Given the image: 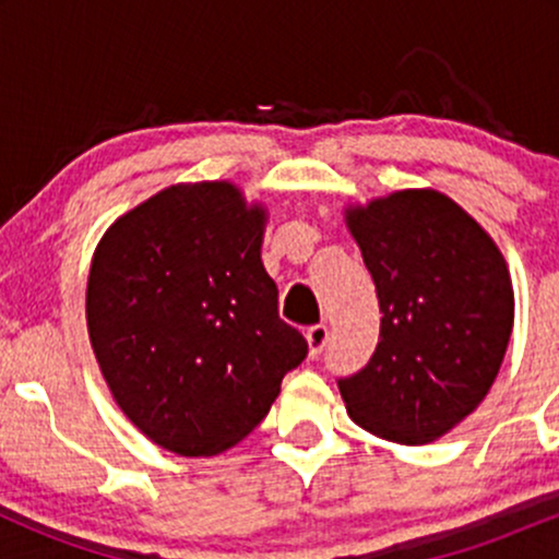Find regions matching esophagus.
Here are the masks:
<instances>
[{
    "instance_id": "obj_1",
    "label": "esophagus",
    "mask_w": 559,
    "mask_h": 559,
    "mask_svg": "<svg viewBox=\"0 0 559 559\" xmlns=\"http://www.w3.org/2000/svg\"><path fill=\"white\" fill-rule=\"evenodd\" d=\"M305 338L307 346H310V357H318L325 349V344H329V329L325 325H312V329H307Z\"/></svg>"
}]
</instances>
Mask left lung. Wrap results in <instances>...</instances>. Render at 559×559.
Returning a JSON list of instances; mask_svg holds the SVG:
<instances>
[{
  "mask_svg": "<svg viewBox=\"0 0 559 559\" xmlns=\"http://www.w3.org/2000/svg\"><path fill=\"white\" fill-rule=\"evenodd\" d=\"M344 217L383 312L370 362L338 378L346 413L386 441L428 444L465 420L499 373L515 320L510 271L441 191H394Z\"/></svg>",
  "mask_w": 559,
  "mask_h": 559,
  "instance_id": "left-lung-1",
  "label": "left lung"
}]
</instances>
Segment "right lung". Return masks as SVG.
<instances>
[{"label":"right lung","mask_w":559,"mask_h":559,"mask_svg":"<svg viewBox=\"0 0 559 559\" xmlns=\"http://www.w3.org/2000/svg\"><path fill=\"white\" fill-rule=\"evenodd\" d=\"M267 213L228 181L176 183L107 228L86 323L102 376L146 439L183 457L239 444L307 357L262 265Z\"/></svg>","instance_id":"1"}]
</instances>
